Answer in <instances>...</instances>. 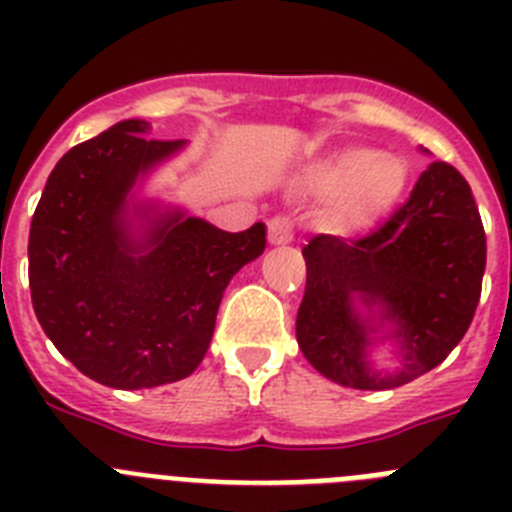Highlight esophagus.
<instances>
[{"mask_svg":"<svg viewBox=\"0 0 512 512\" xmlns=\"http://www.w3.org/2000/svg\"><path fill=\"white\" fill-rule=\"evenodd\" d=\"M292 235H295V223H292V217L287 215H277L269 220V243L274 246H282V243L292 241Z\"/></svg>","mask_w":512,"mask_h":512,"instance_id":"1","label":"esophagus"}]
</instances>
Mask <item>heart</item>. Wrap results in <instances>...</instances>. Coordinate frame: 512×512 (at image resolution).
I'll return each instance as SVG.
<instances>
[{
	"mask_svg": "<svg viewBox=\"0 0 512 512\" xmlns=\"http://www.w3.org/2000/svg\"><path fill=\"white\" fill-rule=\"evenodd\" d=\"M408 182L400 156L356 146L336 153L307 174V187L333 194L325 217L333 230L351 233L372 225L397 202Z\"/></svg>",
	"mask_w": 512,
	"mask_h": 512,
	"instance_id": "1",
	"label": "heart"
}]
</instances>
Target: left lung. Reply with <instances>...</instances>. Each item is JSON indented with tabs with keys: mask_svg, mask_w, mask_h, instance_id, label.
I'll list each match as a JSON object with an SVG mask.
<instances>
[{
	"mask_svg": "<svg viewBox=\"0 0 512 512\" xmlns=\"http://www.w3.org/2000/svg\"><path fill=\"white\" fill-rule=\"evenodd\" d=\"M302 354L330 382L392 390L431 372L464 338L482 295L487 238L467 179L433 161L377 230L354 241L315 235L302 248ZM380 307L401 346V369L379 375L368 359L379 324L355 307ZM383 324V323H382Z\"/></svg>",
	"mask_w": 512,
	"mask_h": 512,
	"instance_id": "1",
	"label": "left lung"
}]
</instances>
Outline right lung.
I'll return each mask as SVG.
<instances>
[{
  "instance_id": "obj_1",
  "label": "right lung",
  "mask_w": 512,
  "mask_h": 512,
  "mask_svg": "<svg viewBox=\"0 0 512 512\" xmlns=\"http://www.w3.org/2000/svg\"><path fill=\"white\" fill-rule=\"evenodd\" d=\"M122 120L51 171L35 207L27 274L45 336L81 374L115 390L179 382L200 366L235 271L266 248L264 223L225 233L200 217H148L135 238L128 194L184 140Z\"/></svg>"
}]
</instances>
